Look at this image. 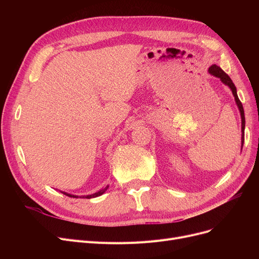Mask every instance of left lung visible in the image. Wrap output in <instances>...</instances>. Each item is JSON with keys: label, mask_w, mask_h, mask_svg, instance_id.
I'll return each instance as SVG.
<instances>
[{"label": "left lung", "mask_w": 259, "mask_h": 259, "mask_svg": "<svg viewBox=\"0 0 259 259\" xmlns=\"http://www.w3.org/2000/svg\"><path fill=\"white\" fill-rule=\"evenodd\" d=\"M209 72L216 76V77H220L222 79V81L224 84L228 85L231 90H232V93L234 95L235 98V101H236V104L238 106V109L240 111V115H241V131H242V135H241V146H243V142H244V125H246V119H244V112H243V107H242V104L241 102L239 101L238 97H237V92H236V87L234 85V83L232 81V79L230 78V76L222 69L221 67H219L217 65H212L210 68H209Z\"/></svg>", "instance_id": "obj_1"}]
</instances>
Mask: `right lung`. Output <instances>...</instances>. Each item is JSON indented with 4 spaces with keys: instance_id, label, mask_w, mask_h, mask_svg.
<instances>
[{
    "instance_id": "right-lung-1",
    "label": "right lung",
    "mask_w": 259,
    "mask_h": 259,
    "mask_svg": "<svg viewBox=\"0 0 259 259\" xmlns=\"http://www.w3.org/2000/svg\"><path fill=\"white\" fill-rule=\"evenodd\" d=\"M108 189V186L107 187H105L104 189H102V190H100L99 192H97V193H94V194H91V195H87V196H83V197H85V198H93V197H98V196H100V195H102V194H104L105 193V191L106 190ZM62 192V191H61ZM62 193H64L65 195H67V196H69V197H78V196H75V195H71V194H68V193H65V192H62Z\"/></svg>"
}]
</instances>
